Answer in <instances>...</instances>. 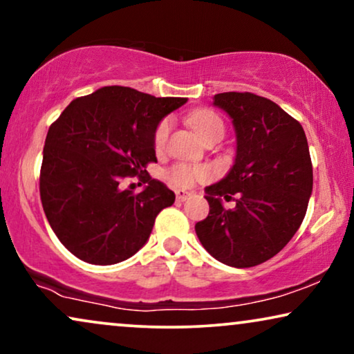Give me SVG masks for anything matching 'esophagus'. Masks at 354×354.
Listing matches in <instances>:
<instances>
[{"label":"esophagus","mask_w":354,"mask_h":354,"mask_svg":"<svg viewBox=\"0 0 354 354\" xmlns=\"http://www.w3.org/2000/svg\"><path fill=\"white\" fill-rule=\"evenodd\" d=\"M176 195H177V201H180V203L190 200V198H192V193H188L185 190H177Z\"/></svg>","instance_id":"1"}]
</instances>
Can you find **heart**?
Wrapping results in <instances>:
<instances>
[{
    "label": "heart",
    "mask_w": 354,
    "mask_h": 354,
    "mask_svg": "<svg viewBox=\"0 0 354 354\" xmlns=\"http://www.w3.org/2000/svg\"><path fill=\"white\" fill-rule=\"evenodd\" d=\"M190 125L193 130L200 135L201 138L207 137V135L214 132H224V124L219 115L212 113V111H196L190 115ZM169 132H171V120H162L158 125L156 132H154V149L156 151H162L166 148ZM169 180L174 185L188 188L198 180H205L209 176V171L206 167H193L187 166V164H176L166 172Z\"/></svg>",
    "instance_id": "heart-1"
}]
</instances>
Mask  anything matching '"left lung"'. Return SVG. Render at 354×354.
<instances>
[{
	"mask_svg": "<svg viewBox=\"0 0 354 354\" xmlns=\"http://www.w3.org/2000/svg\"><path fill=\"white\" fill-rule=\"evenodd\" d=\"M212 104L232 119L236 137L234 166L206 187L209 214L196 222L201 245L221 263L253 268L292 240L313 193L308 140L298 120L274 101L254 93H217ZM236 195V207L223 200Z\"/></svg>",
	"mask_w": 354,
	"mask_h": 354,
	"instance_id": "left-lung-1",
	"label": "left lung"
}]
</instances>
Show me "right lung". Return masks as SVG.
Masks as SVG:
<instances>
[{
    "instance_id": "1",
    "label": "right lung",
    "mask_w": 354,
    "mask_h": 354,
    "mask_svg": "<svg viewBox=\"0 0 354 354\" xmlns=\"http://www.w3.org/2000/svg\"><path fill=\"white\" fill-rule=\"evenodd\" d=\"M187 98H156L129 86H103L72 101L48 130L40 172L43 211L72 254L109 266L147 243L154 219L176 195L145 174L156 162L154 132ZM138 175L135 196L120 187Z\"/></svg>"
}]
</instances>
